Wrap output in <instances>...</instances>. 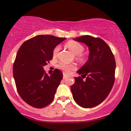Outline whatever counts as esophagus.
<instances>
[{
	"mask_svg": "<svg viewBox=\"0 0 131 131\" xmlns=\"http://www.w3.org/2000/svg\"><path fill=\"white\" fill-rule=\"evenodd\" d=\"M68 77V75H67V74L63 73V79H66Z\"/></svg>",
	"mask_w": 131,
	"mask_h": 131,
	"instance_id": "esophagus-1",
	"label": "esophagus"
}]
</instances>
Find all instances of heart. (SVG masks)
Segmentation results:
<instances>
[{
  "instance_id": "obj_1",
  "label": "heart",
  "mask_w": 131,
  "mask_h": 131,
  "mask_svg": "<svg viewBox=\"0 0 131 131\" xmlns=\"http://www.w3.org/2000/svg\"><path fill=\"white\" fill-rule=\"evenodd\" d=\"M66 47L69 48L75 55H78L77 56V60H80V61H83L84 58L83 56L81 55V53L83 52L84 50V47L81 44H80L79 42H77V41H74V40H69L66 43ZM59 50H60V47L57 46L54 48V50H53V56H56ZM59 69L63 71L64 72L68 73L70 70L73 69L75 68V66L73 65H67L64 63H59L58 65Z\"/></svg>"
}]
</instances>
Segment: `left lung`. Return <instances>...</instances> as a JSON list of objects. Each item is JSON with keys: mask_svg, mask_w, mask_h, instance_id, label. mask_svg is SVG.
Returning <instances> with one entry per match:
<instances>
[{"mask_svg": "<svg viewBox=\"0 0 131 131\" xmlns=\"http://www.w3.org/2000/svg\"><path fill=\"white\" fill-rule=\"evenodd\" d=\"M73 40L85 44L89 55L87 62L77 71L81 77H75V81L71 86L73 98L81 107H95L107 98L113 87L115 58L110 47L102 39L84 35Z\"/></svg>", "mask_w": 131, "mask_h": 131, "instance_id": "left-lung-1", "label": "left lung"}]
</instances>
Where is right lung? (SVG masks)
Listing matches in <instances>:
<instances>
[{
    "mask_svg": "<svg viewBox=\"0 0 131 131\" xmlns=\"http://www.w3.org/2000/svg\"><path fill=\"white\" fill-rule=\"evenodd\" d=\"M66 38L40 35L21 45L13 66V75L21 98L36 108H42L52 102L63 78L56 69L48 76L43 67L53 58V50Z\"/></svg>",
    "mask_w": 131,
    "mask_h": 131,
    "instance_id": "obj_1",
    "label": "right lung"
}]
</instances>
